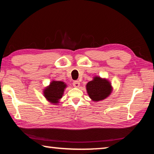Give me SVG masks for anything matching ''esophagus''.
Instances as JSON below:
<instances>
[{"label":"esophagus","mask_w":154,"mask_h":154,"mask_svg":"<svg viewBox=\"0 0 154 154\" xmlns=\"http://www.w3.org/2000/svg\"><path fill=\"white\" fill-rule=\"evenodd\" d=\"M73 86L75 88H79L80 86V82L79 81H75L73 82Z\"/></svg>","instance_id":"34e87169"}]
</instances>
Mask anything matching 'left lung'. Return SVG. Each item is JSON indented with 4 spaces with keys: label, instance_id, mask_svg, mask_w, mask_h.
<instances>
[{
    "label": "left lung",
    "instance_id": "obj_1",
    "mask_svg": "<svg viewBox=\"0 0 154 154\" xmlns=\"http://www.w3.org/2000/svg\"><path fill=\"white\" fill-rule=\"evenodd\" d=\"M86 90L91 100L94 102H98L110 96L113 87L111 82L106 78L95 76L86 84Z\"/></svg>",
    "mask_w": 154,
    "mask_h": 154
}]
</instances>
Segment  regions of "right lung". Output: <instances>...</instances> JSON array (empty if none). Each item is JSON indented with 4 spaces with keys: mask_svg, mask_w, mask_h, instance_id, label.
Wrapping results in <instances>:
<instances>
[{
    "mask_svg": "<svg viewBox=\"0 0 154 154\" xmlns=\"http://www.w3.org/2000/svg\"><path fill=\"white\" fill-rule=\"evenodd\" d=\"M66 87V83L61 81L52 80L49 85L43 89L44 97L48 102L57 105L60 103Z\"/></svg>",
    "mask_w": 154,
    "mask_h": 154,
    "instance_id": "obj_1",
    "label": "right lung"
}]
</instances>
